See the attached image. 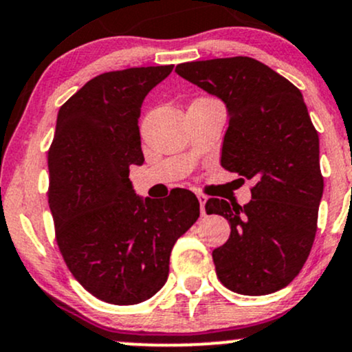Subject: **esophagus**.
Segmentation results:
<instances>
[{
    "mask_svg": "<svg viewBox=\"0 0 352 352\" xmlns=\"http://www.w3.org/2000/svg\"><path fill=\"white\" fill-rule=\"evenodd\" d=\"M197 201H199V206H201V214L202 216H206V202H208V197H206L204 194L197 192Z\"/></svg>",
    "mask_w": 352,
    "mask_h": 352,
    "instance_id": "esophagus-1",
    "label": "esophagus"
}]
</instances>
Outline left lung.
Listing matches in <instances>:
<instances>
[{
	"label": "left lung",
	"instance_id": "obj_1",
	"mask_svg": "<svg viewBox=\"0 0 352 352\" xmlns=\"http://www.w3.org/2000/svg\"><path fill=\"white\" fill-rule=\"evenodd\" d=\"M176 72L226 103L221 164L254 183L245 206L206 202V212L230 224L229 241L212 252L219 280L241 295L282 290L311 250L324 186L320 138L303 95L252 57L184 62Z\"/></svg>",
	"mask_w": 352,
	"mask_h": 352
}]
</instances>
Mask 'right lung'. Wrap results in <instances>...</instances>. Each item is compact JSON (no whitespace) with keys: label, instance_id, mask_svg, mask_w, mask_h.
Segmentation results:
<instances>
[{"label":"right lung","instance_id":"add662e5","mask_svg":"<svg viewBox=\"0 0 352 352\" xmlns=\"http://www.w3.org/2000/svg\"><path fill=\"white\" fill-rule=\"evenodd\" d=\"M175 65L133 67L92 78L57 113L47 155L49 208L69 270L111 305H136L166 283L173 245L199 217V201L177 189L166 201L135 192L142 166L138 118L144 97Z\"/></svg>","mask_w":352,"mask_h":352}]
</instances>
